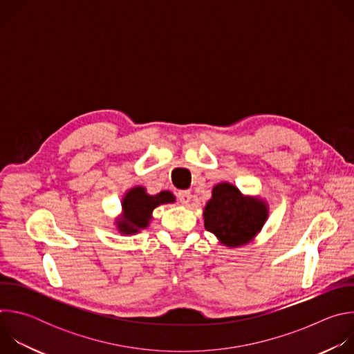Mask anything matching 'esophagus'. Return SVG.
<instances>
[{"mask_svg": "<svg viewBox=\"0 0 354 354\" xmlns=\"http://www.w3.org/2000/svg\"><path fill=\"white\" fill-rule=\"evenodd\" d=\"M178 198L182 205L187 206L192 200V193L189 190H180V192H178Z\"/></svg>", "mask_w": 354, "mask_h": 354, "instance_id": "1", "label": "esophagus"}]
</instances>
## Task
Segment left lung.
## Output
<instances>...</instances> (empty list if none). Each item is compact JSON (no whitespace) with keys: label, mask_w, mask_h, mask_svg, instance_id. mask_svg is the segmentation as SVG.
Masks as SVG:
<instances>
[{"label":"left lung","mask_w":354,"mask_h":354,"mask_svg":"<svg viewBox=\"0 0 354 354\" xmlns=\"http://www.w3.org/2000/svg\"><path fill=\"white\" fill-rule=\"evenodd\" d=\"M203 217L206 230L213 232L221 245L239 248L261 232L269 217V207L265 200L245 196L235 185L221 182L213 187Z\"/></svg>","instance_id":"8db88e82"}]
</instances>
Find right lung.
I'll list each match as a JSON object with an SVG mask.
<instances>
[{
    "mask_svg": "<svg viewBox=\"0 0 354 354\" xmlns=\"http://www.w3.org/2000/svg\"><path fill=\"white\" fill-rule=\"evenodd\" d=\"M174 201L175 196L168 190L148 194L142 186L131 187L122 198V216L115 223L116 228L123 235H134L149 225L156 207Z\"/></svg>",
    "mask_w": 354,
    "mask_h": 354,
    "instance_id": "obj_1",
    "label": "right lung"
}]
</instances>
